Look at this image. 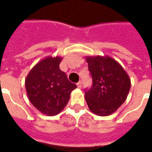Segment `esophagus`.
Listing matches in <instances>:
<instances>
[{"mask_svg":"<svg viewBox=\"0 0 152 152\" xmlns=\"http://www.w3.org/2000/svg\"><path fill=\"white\" fill-rule=\"evenodd\" d=\"M77 87L78 88H82V86H83V83L82 82H78V83H77Z\"/></svg>","mask_w":152,"mask_h":152,"instance_id":"34e87169","label":"esophagus"}]
</instances>
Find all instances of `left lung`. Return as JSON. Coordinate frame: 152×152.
<instances>
[{
	"instance_id": "obj_1",
	"label": "left lung",
	"mask_w": 152,
	"mask_h": 152,
	"mask_svg": "<svg viewBox=\"0 0 152 152\" xmlns=\"http://www.w3.org/2000/svg\"><path fill=\"white\" fill-rule=\"evenodd\" d=\"M91 88L85 89L90 110L100 116L110 115L123 104L131 88V80L124 68L109 57H88Z\"/></svg>"
}]
</instances>
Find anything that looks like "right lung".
<instances>
[{
    "label": "right lung",
    "instance_id": "right-lung-1",
    "mask_svg": "<svg viewBox=\"0 0 152 152\" xmlns=\"http://www.w3.org/2000/svg\"><path fill=\"white\" fill-rule=\"evenodd\" d=\"M60 57L46 58L30 70L26 79L29 101L43 114L53 115L66 106L77 86L70 83L59 65Z\"/></svg>",
    "mask_w": 152,
    "mask_h": 152
}]
</instances>
